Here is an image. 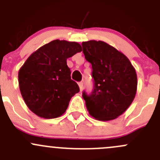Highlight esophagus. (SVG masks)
Here are the masks:
<instances>
[{
	"instance_id": "esophagus-1",
	"label": "esophagus",
	"mask_w": 160,
	"mask_h": 160,
	"mask_svg": "<svg viewBox=\"0 0 160 160\" xmlns=\"http://www.w3.org/2000/svg\"><path fill=\"white\" fill-rule=\"evenodd\" d=\"M78 85H79V88H80V90H83V82H80V83H78Z\"/></svg>"
}]
</instances>
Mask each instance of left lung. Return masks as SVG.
<instances>
[{"label": "left lung", "mask_w": 160, "mask_h": 160, "mask_svg": "<svg viewBox=\"0 0 160 160\" xmlns=\"http://www.w3.org/2000/svg\"><path fill=\"white\" fill-rule=\"evenodd\" d=\"M87 61L92 65L94 88L85 92L87 109L99 121H111L122 115L133 101L137 91V74L125 54L103 41L82 42Z\"/></svg>", "instance_id": "left-lung-1"}]
</instances>
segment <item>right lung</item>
<instances>
[{
  "mask_svg": "<svg viewBox=\"0 0 160 160\" xmlns=\"http://www.w3.org/2000/svg\"><path fill=\"white\" fill-rule=\"evenodd\" d=\"M82 51L78 42L53 40L34 52L18 71L21 94L34 114L56 118L65 113L72 96L80 91L71 80L67 59Z\"/></svg>",
  "mask_w": 160,
  "mask_h": 160,
  "instance_id": "obj_1",
  "label": "right lung"
}]
</instances>
